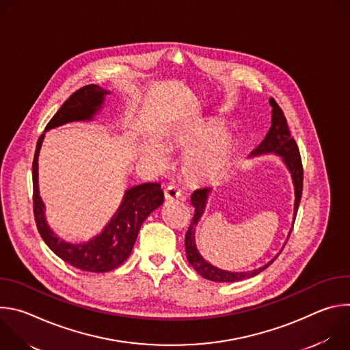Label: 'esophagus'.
<instances>
[{
  "label": "esophagus",
  "mask_w": 350,
  "mask_h": 350,
  "mask_svg": "<svg viewBox=\"0 0 350 350\" xmlns=\"http://www.w3.org/2000/svg\"><path fill=\"white\" fill-rule=\"evenodd\" d=\"M181 196V191L176 185H169L165 189V199L166 201H177V199Z\"/></svg>",
  "instance_id": "34e87169"
}]
</instances>
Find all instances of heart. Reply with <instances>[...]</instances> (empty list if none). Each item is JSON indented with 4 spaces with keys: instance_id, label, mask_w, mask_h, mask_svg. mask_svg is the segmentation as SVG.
<instances>
[{
    "instance_id": "b5f03b06",
    "label": "heart",
    "mask_w": 350,
    "mask_h": 350,
    "mask_svg": "<svg viewBox=\"0 0 350 350\" xmlns=\"http://www.w3.org/2000/svg\"><path fill=\"white\" fill-rule=\"evenodd\" d=\"M221 133V126L217 123H206L199 127L192 137L187 138L181 145L185 149L208 148L196 152L185 163V174L192 183H216L224 177L230 166L234 144L228 138H220L215 142ZM215 142L213 143V141Z\"/></svg>"
}]
</instances>
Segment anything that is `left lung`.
Here are the masks:
<instances>
[{
  "label": "left lung",
  "instance_id": "obj_1",
  "mask_svg": "<svg viewBox=\"0 0 350 350\" xmlns=\"http://www.w3.org/2000/svg\"><path fill=\"white\" fill-rule=\"evenodd\" d=\"M269 103L273 108L271 127H270L269 133L266 134L265 139L258 145V148L252 152V155L274 152V154H278L280 157H282L286 167L289 169V172L292 174V180H293V185H295L293 215L296 217L297 208H299V204H301V198H302V189H304L302 159H301V154H299V148L296 145V141L293 139V137L291 135V131L288 129L286 119H285L282 109L275 103L274 98H270ZM209 192H211V188H201V189L193 191V193L191 195V204L195 208V215H193L189 228L185 234V254H187V259H188L189 265L193 267V270L199 275H202L204 278L216 281V282H235V281H241L245 278H251V277L258 275L265 269H267L278 258L280 254L271 262L265 265L263 267L256 269L254 271H247V273H230V271L220 270V269L209 265L208 262H205L204 258L198 254V249L195 246V226L199 221V219H201V216L205 211ZM292 228H293V226H292ZM289 235H291V232H289Z\"/></svg>",
  "mask_w": 350,
  "mask_h": 350
}]
</instances>
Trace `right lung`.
<instances>
[{"mask_svg":"<svg viewBox=\"0 0 350 350\" xmlns=\"http://www.w3.org/2000/svg\"><path fill=\"white\" fill-rule=\"evenodd\" d=\"M109 94L95 84L76 90L59 111L48 122L46 130L75 120H91L96 111L103 107L104 96ZM44 134L40 135L33 159V212L36 226L44 242L51 251L70 266L91 271H111L130 256L138 231L144 220L163 204V191L159 183H145L130 188L123 202L105 230L83 243H68L59 239L48 227L44 217V204L38 195L37 158Z\"/></svg>","mask_w":350,"mask_h":350,"instance_id":"1","label":"right lung"}]
</instances>
